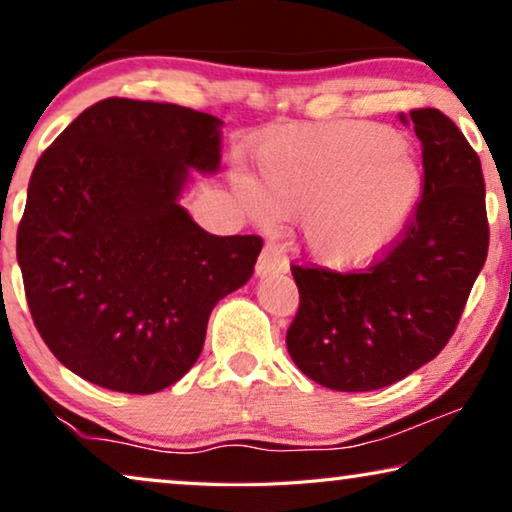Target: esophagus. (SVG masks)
I'll list each match as a JSON object with an SVG mask.
<instances>
[{
	"instance_id": "1",
	"label": "esophagus",
	"mask_w": 512,
	"mask_h": 512,
	"mask_svg": "<svg viewBox=\"0 0 512 512\" xmlns=\"http://www.w3.org/2000/svg\"><path fill=\"white\" fill-rule=\"evenodd\" d=\"M286 268H289V261H286L284 249H279L277 244H270V242L265 244L261 256H258L256 275L265 277V275H272V272H286Z\"/></svg>"
}]
</instances>
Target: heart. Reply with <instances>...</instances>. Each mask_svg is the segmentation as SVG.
<instances>
[{
  "mask_svg": "<svg viewBox=\"0 0 512 512\" xmlns=\"http://www.w3.org/2000/svg\"><path fill=\"white\" fill-rule=\"evenodd\" d=\"M237 195L258 219H303L312 258L356 268L382 254L422 198V172L398 132L375 123L286 130L256 153Z\"/></svg>",
  "mask_w": 512,
  "mask_h": 512,
  "instance_id": "heart-1",
  "label": "heart"
}]
</instances>
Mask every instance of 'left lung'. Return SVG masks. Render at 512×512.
Instances as JSON below:
<instances>
[{
    "instance_id": "8db88e82",
    "label": "left lung",
    "mask_w": 512,
    "mask_h": 512,
    "mask_svg": "<svg viewBox=\"0 0 512 512\" xmlns=\"http://www.w3.org/2000/svg\"><path fill=\"white\" fill-rule=\"evenodd\" d=\"M410 121L422 142V198L389 249L349 272L291 265L300 303L286 349L321 387L382 389L436 359L485 265L478 153L443 111L412 109Z\"/></svg>"
}]
</instances>
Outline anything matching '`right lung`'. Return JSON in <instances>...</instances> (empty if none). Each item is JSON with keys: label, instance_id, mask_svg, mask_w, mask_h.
<instances>
[{"label": "right lung", "instance_id": "obj_1", "mask_svg": "<svg viewBox=\"0 0 512 512\" xmlns=\"http://www.w3.org/2000/svg\"><path fill=\"white\" fill-rule=\"evenodd\" d=\"M221 121L107 97L34 165L18 263L55 359L123 394H156L205 345L214 305L254 275L258 235H212L179 205L188 170L214 172Z\"/></svg>", "mask_w": 512, "mask_h": 512}]
</instances>
